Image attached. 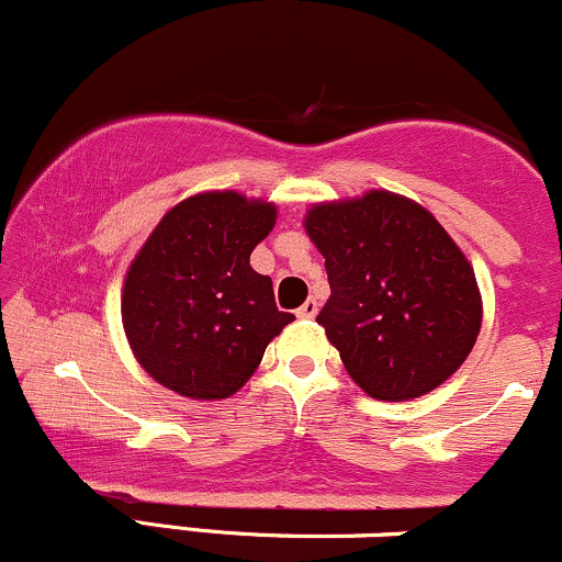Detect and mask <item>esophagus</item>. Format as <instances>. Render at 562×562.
<instances>
[{"label": "esophagus", "instance_id": "34e87169", "mask_svg": "<svg viewBox=\"0 0 562 562\" xmlns=\"http://www.w3.org/2000/svg\"><path fill=\"white\" fill-rule=\"evenodd\" d=\"M317 312H319V303L314 301V299H308L295 314H299L301 319H314V317H317Z\"/></svg>", "mask_w": 562, "mask_h": 562}]
</instances>
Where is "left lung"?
<instances>
[{"label": "left lung", "mask_w": 562, "mask_h": 562, "mask_svg": "<svg viewBox=\"0 0 562 562\" xmlns=\"http://www.w3.org/2000/svg\"><path fill=\"white\" fill-rule=\"evenodd\" d=\"M303 227L330 280L317 322L359 389L404 402L460 370L481 333V290L430 211L370 190L312 205Z\"/></svg>", "instance_id": "8db88e82"}]
</instances>
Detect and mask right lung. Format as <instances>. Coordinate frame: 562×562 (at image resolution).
<instances>
[{"instance_id":"add662e5","label":"right lung","mask_w":562,"mask_h":562,"mask_svg":"<svg viewBox=\"0 0 562 562\" xmlns=\"http://www.w3.org/2000/svg\"><path fill=\"white\" fill-rule=\"evenodd\" d=\"M277 222L274 203L214 190L182 200L128 267L121 319L137 362L187 398L240 391L274 335L295 317L274 303L250 254Z\"/></svg>"}]
</instances>
